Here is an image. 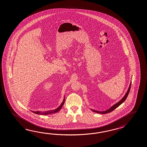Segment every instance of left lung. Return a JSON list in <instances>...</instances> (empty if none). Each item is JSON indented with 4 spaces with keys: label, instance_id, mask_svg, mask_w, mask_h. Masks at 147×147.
Masks as SVG:
<instances>
[{
    "label": "left lung",
    "instance_id": "1",
    "mask_svg": "<svg viewBox=\"0 0 147 147\" xmlns=\"http://www.w3.org/2000/svg\"><path fill=\"white\" fill-rule=\"evenodd\" d=\"M131 82H130V86H129V88L127 89L126 94H125V95L123 97V98L121 99L119 102H117V103H116V104H115L114 105H113V106H111L109 109H107L106 111H96V110H95V109H91V110L93 112H95L96 113H100V114H106V113H109V112L113 111V110H114V109H116L117 107H119L121 104H122L125 100V99H126L127 96L129 95V93L130 92V88H131Z\"/></svg>",
    "mask_w": 147,
    "mask_h": 147
}]
</instances>
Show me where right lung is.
Here are the masks:
<instances>
[{"label":"right lung","instance_id":"right-lung-1","mask_svg":"<svg viewBox=\"0 0 147 147\" xmlns=\"http://www.w3.org/2000/svg\"><path fill=\"white\" fill-rule=\"evenodd\" d=\"M65 102V97L64 96L63 98V102H62L61 105L59 106L58 108H57L56 109L52 110V111H47V112H41V111H31L33 113L36 114H38V115H49V114H53V113H57L58 111H59L60 109H61L62 106L63 105L64 103Z\"/></svg>","mask_w":147,"mask_h":147}]
</instances>
